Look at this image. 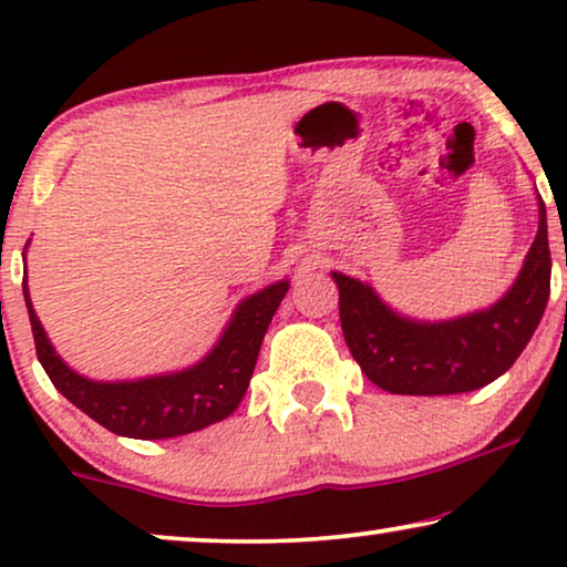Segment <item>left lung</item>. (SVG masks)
<instances>
[{"label": "left lung", "mask_w": 567, "mask_h": 567, "mask_svg": "<svg viewBox=\"0 0 567 567\" xmlns=\"http://www.w3.org/2000/svg\"><path fill=\"white\" fill-rule=\"evenodd\" d=\"M545 200L539 231L522 274L491 309L449 322H415L392 312L371 286L332 274L340 291V328L363 374L392 394H460L491 384L514 367L549 299Z\"/></svg>", "instance_id": "1"}]
</instances>
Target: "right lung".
<instances>
[{
    "mask_svg": "<svg viewBox=\"0 0 567 567\" xmlns=\"http://www.w3.org/2000/svg\"><path fill=\"white\" fill-rule=\"evenodd\" d=\"M289 281H278L237 307L214 351L196 367L136 382H92L66 367L45 338L22 278L35 353L53 386L103 429L128 439H173L231 415L250 386L260 343Z\"/></svg>",
    "mask_w": 567,
    "mask_h": 567,
    "instance_id": "add662e5",
    "label": "right lung"
}]
</instances>
